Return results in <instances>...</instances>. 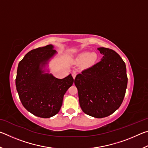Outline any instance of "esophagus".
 I'll use <instances>...</instances> for the list:
<instances>
[{"label":"esophagus","instance_id":"obj_1","mask_svg":"<svg viewBox=\"0 0 148 148\" xmlns=\"http://www.w3.org/2000/svg\"><path fill=\"white\" fill-rule=\"evenodd\" d=\"M76 72H73V73H72V77H73V78L74 79H75V77H76Z\"/></svg>","mask_w":148,"mask_h":148}]
</instances>
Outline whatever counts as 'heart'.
I'll return each instance as SVG.
<instances>
[{"label": "heart", "mask_w": 148, "mask_h": 148, "mask_svg": "<svg viewBox=\"0 0 148 148\" xmlns=\"http://www.w3.org/2000/svg\"><path fill=\"white\" fill-rule=\"evenodd\" d=\"M97 60V55L95 53H90L89 52H85L80 55L77 61L79 62L86 61V65L87 66H91L96 62Z\"/></svg>", "instance_id": "b5f03b06"}]
</instances>
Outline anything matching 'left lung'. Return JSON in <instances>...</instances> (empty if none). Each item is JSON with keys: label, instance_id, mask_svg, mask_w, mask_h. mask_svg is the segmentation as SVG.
Listing matches in <instances>:
<instances>
[{"label": "left lung", "instance_id": "1", "mask_svg": "<svg viewBox=\"0 0 148 148\" xmlns=\"http://www.w3.org/2000/svg\"><path fill=\"white\" fill-rule=\"evenodd\" d=\"M101 61L84 70L74 79L80 107L85 114L96 118L110 116L123 101L128 78L126 65L113 49L99 47Z\"/></svg>", "mask_w": 148, "mask_h": 148}]
</instances>
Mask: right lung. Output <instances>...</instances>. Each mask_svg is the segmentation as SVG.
Instances as JSON below:
<instances>
[{
  "label": "right lung",
  "mask_w": 148,
  "mask_h": 148,
  "mask_svg": "<svg viewBox=\"0 0 148 148\" xmlns=\"http://www.w3.org/2000/svg\"><path fill=\"white\" fill-rule=\"evenodd\" d=\"M56 53L51 44L32 49L17 67L16 86L20 101L27 111L42 118L58 113L64 95L74 82L71 74L57 79L51 74H44L42 66Z\"/></svg>",
  "instance_id": "right-lung-1"
}]
</instances>
